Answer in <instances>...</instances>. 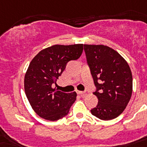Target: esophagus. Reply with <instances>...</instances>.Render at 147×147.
<instances>
[{
  "mask_svg": "<svg viewBox=\"0 0 147 147\" xmlns=\"http://www.w3.org/2000/svg\"><path fill=\"white\" fill-rule=\"evenodd\" d=\"M77 94H79L80 96H82V97H84V96H86V93L82 92V91H79V90H78V91H77Z\"/></svg>",
  "mask_w": 147,
  "mask_h": 147,
  "instance_id": "1",
  "label": "esophagus"
}]
</instances>
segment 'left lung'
<instances>
[{"instance_id":"obj_1","label":"left lung","mask_w":147,"mask_h":147,"mask_svg":"<svg viewBox=\"0 0 147 147\" xmlns=\"http://www.w3.org/2000/svg\"><path fill=\"white\" fill-rule=\"evenodd\" d=\"M87 62L98 99L91 114L112 120L123 113L131 97L133 81L129 65L117 51L105 45H84Z\"/></svg>"}]
</instances>
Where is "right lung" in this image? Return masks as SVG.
<instances>
[{
	"instance_id": "right-lung-1",
	"label": "right lung",
	"mask_w": 147,
	"mask_h": 147,
	"mask_svg": "<svg viewBox=\"0 0 147 147\" xmlns=\"http://www.w3.org/2000/svg\"><path fill=\"white\" fill-rule=\"evenodd\" d=\"M83 45H56L40 51L32 59L26 71L24 88L33 110L40 118L57 121L69 112L76 92L63 93L52 88L71 60L78 59Z\"/></svg>"
}]
</instances>
